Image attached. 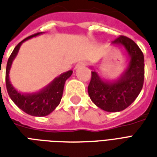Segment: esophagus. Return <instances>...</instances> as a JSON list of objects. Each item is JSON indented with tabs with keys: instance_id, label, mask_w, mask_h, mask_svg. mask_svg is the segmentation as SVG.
I'll use <instances>...</instances> for the list:
<instances>
[{
	"instance_id": "esophagus-1",
	"label": "esophagus",
	"mask_w": 157,
	"mask_h": 157,
	"mask_svg": "<svg viewBox=\"0 0 157 157\" xmlns=\"http://www.w3.org/2000/svg\"><path fill=\"white\" fill-rule=\"evenodd\" d=\"M87 65V63L85 61H82V62H79L78 64L76 65L75 66V68H78V67H82V66H86V65Z\"/></svg>"
}]
</instances>
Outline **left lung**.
I'll use <instances>...</instances> for the list:
<instances>
[{
	"instance_id": "8db88e82",
	"label": "left lung",
	"mask_w": 157,
	"mask_h": 157,
	"mask_svg": "<svg viewBox=\"0 0 157 157\" xmlns=\"http://www.w3.org/2000/svg\"><path fill=\"white\" fill-rule=\"evenodd\" d=\"M113 44L123 46L130 58L126 71L115 82L103 81L96 71H92L88 94L92 102L107 112H119L131 104L143 87L145 77L144 55L132 39L119 36Z\"/></svg>"
}]
</instances>
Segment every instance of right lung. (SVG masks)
<instances>
[{"instance_id":"add662e5","label":"right lung","mask_w":157,"mask_h":157,"mask_svg":"<svg viewBox=\"0 0 157 157\" xmlns=\"http://www.w3.org/2000/svg\"><path fill=\"white\" fill-rule=\"evenodd\" d=\"M41 33L42 32L37 33L35 34L29 36L16 46L9 57L6 65V86L11 99L23 112H25L29 115L38 116V117L48 115L50 113L53 112L55 108L59 104L63 95L65 81L72 75V71L65 72L59 76L56 77L45 88L42 89L41 91L35 93L22 94L17 92L12 86L9 79V71L13 59H15L18 53L20 46L26 40L31 39L33 37H36Z\"/></svg>"}]
</instances>
